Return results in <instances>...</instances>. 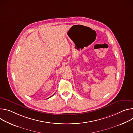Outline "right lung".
<instances>
[{
	"label": "right lung",
	"instance_id": "right-lung-1",
	"mask_svg": "<svg viewBox=\"0 0 133 133\" xmlns=\"http://www.w3.org/2000/svg\"><path fill=\"white\" fill-rule=\"evenodd\" d=\"M54 95V94H53V95H51V96H50V97H49V98H48V99H49V98H51V96H53V95Z\"/></svg>",
	"mask_w": 133,
	"mask_h": 133
}]
</instances>
